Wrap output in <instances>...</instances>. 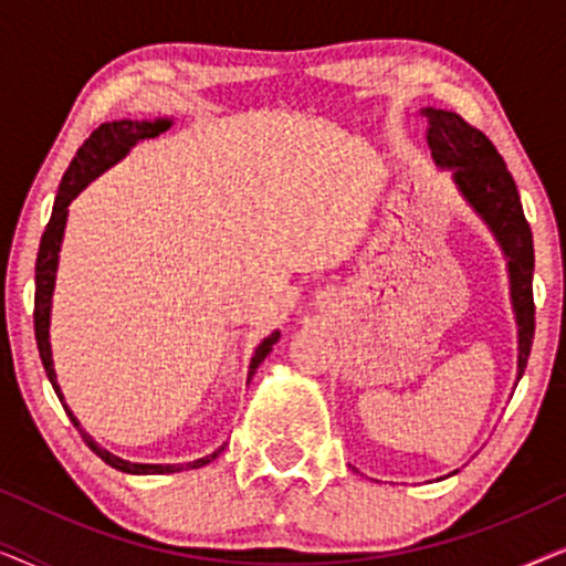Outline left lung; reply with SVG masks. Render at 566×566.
Wrapping results in <instances>:
<instances>
[{
    "mask_svg": "<svg viewBox=\"0 0 566 566\" xmlns=\"http://www.w3.org/2000/svg\"><path fill=\"white\" fill-rule=\"evenodd\" d=\"M428 118V144L438 169L451 172L453 188L467 200L507 260L510 301L517 324V378L521 381L533 345V234L525 221L513 175L482 130L461 115L438 107H422ZM455 474V471H453Z\"/></svg>",
    "mask_w": 566,
    "mask_h": 566,
    "instance_id": "left-lung-1",
    "label": "left lung"
}]
</instances>
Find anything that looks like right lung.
Here are the masks:
<instances>
[{"mask_svg": "<svg viewBox=\"0 0 566 566\" xmlns=\"http://www.w3.org/2000/svg\"><path fill=\"white\" fill-rule=\"evenodd\" d=\"M167 128H172V118H157V120H113V123H103L95 134H92L87 142L82 144V149L76 151V157L69 165L66 175L61 177L56 200H53V213L49 227L43 231L41 239V250H38V262H35V343H38V353H41L45 376L56 391V397L64 405L69 420L74 422V428L80 430V436L84 438V443L92 448V453H97L107 467L123 471V474H175V471H188V469H200L206 463H211L216 455H219L227 443L216 448L213 453L203 455V459L188 461V463H134L126 459H118L111 451H105L103 446L92 440L90 432L82 430L80 420H76L72 409L64 401V394H61L59 378H56V368H53V355H51V306H53V289H56V270H59V252H61V242H64V229H66V219H69V206L72 200L80 196V192L87 188V185L111 169L113 165L126 157V154L134 149L138 142L144 138H154L159 134H165ZM281 337V332H273L268 335L254 350L252 360H250V370H247V384L252 381L254 370L260 368V363L268 358L273 345Z\"/></svg>", "mask_w": 566, "mask_h": 566, "instance_id": "right-lung-1", "label": "right lung"}]
</instances>
